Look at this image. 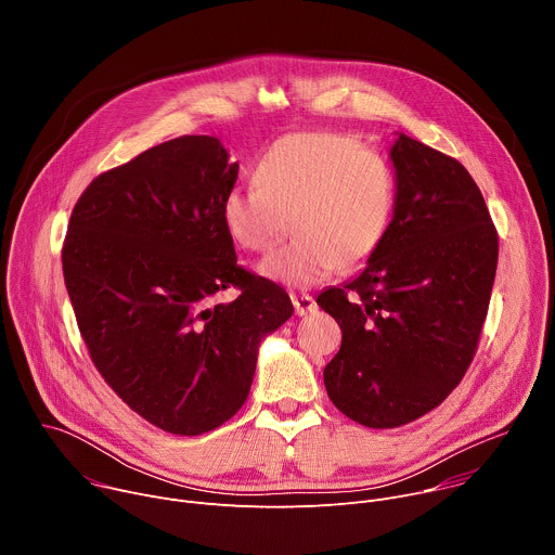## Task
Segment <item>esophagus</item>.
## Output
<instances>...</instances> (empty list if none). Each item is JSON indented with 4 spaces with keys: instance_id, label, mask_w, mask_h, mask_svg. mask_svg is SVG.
Wrapping results in <instances>:
<instances>
[{
    "instance_id": "obj_1",
    "label": "esophagus",
    "mask_w": 555,
    "mask_h": 555,
    "mask_svg": "<svg viewBox=\"0 0 555 555\" xmlns=\"http://www.w3.org/2000/svg\"><path fill=\"white\" fill-rule=\"evenodd\" d=\"M292 302L298 315H307L311 311H315V300L309 294H292Z\"/></svg>"
}]
</instances>
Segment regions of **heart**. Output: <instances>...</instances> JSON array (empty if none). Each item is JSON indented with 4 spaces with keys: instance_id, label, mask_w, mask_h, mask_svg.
<instances>
[{
    "instance_id": "heart-1",
    "label": "heart",
    "mask_w": 555,
    "mask_h": 555,
    "mask_svg": "<svg viewBox=\"0 0 555 555\" xmlns=\"http://www.w3.org/2000/svg\"><path fill=\"white\" fill-rule=\"evenodd\" d=\"M398 210V180L360 140L311 131L279 138L257 163V184L223 195L221 221L236 246L270 250L259 263L276 283L307 287L336 268L358 270L382 248Z\"/></svg>"
}]
</instances>
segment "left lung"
I'll return each instance as SVG.
<instances>
[{"instance_id": "8db88e82", "label": "left lung", "mask_w": 555, "mask_h": 555, "mask_svg": "<svg viewBox=\"0 0 555 555\" xmlns=\"http://www.w3.org/2000/svg\"><path fill=\"white\" fill-rule=\"evenodd\" d=\"M398 210L382 248L319 302L343 330L325 366L330 400L369 428L437 409L463 379L488 315L499 234L454 157L404 133L390 146Z\"/></svg>"}]
</instances>
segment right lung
<instances>
[{
	"label": "right lung",
	"mask_w": 555,
	"mask_h": 555,
	"mask_svg": "<svg viewBox=\"0 0 555 555\" xmlns=\"http://www.w3.org/2000/svg\"><path fill=\"white\" fill-rule=\"evenodd\" d=\"M240 163L212 135H180L101 173L61 253L90 358L118 398L171 435L215 430L250 392L261 338L287 292L236 263L221 221ZM237 289L230 304L214 296Z\"/></svg>",
	"instance_id": "add662e5"
}]
</instances>
